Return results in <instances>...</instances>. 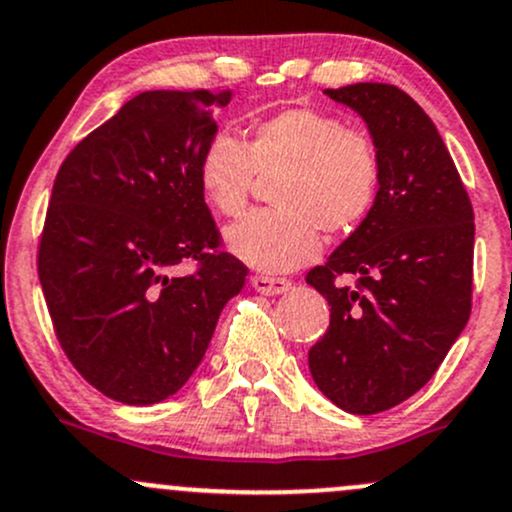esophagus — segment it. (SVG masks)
Wrapping results in <instances>:
<instances>
[{
	"label": "esophagus",
	"instance_id": "34e87169",
	"mask_svg": "<svg viewBox=\"0 0 512 512\" xmlns=\"http://www.w3.org/2000/svg\"><path fill=\"white\" fill-rule=\"evenodd\" d=\"M252 287L257 289L260 294H270V297H274V294H284L287 292L289 287H292V282L284 277H270V274H255L252 277Z\"/></svg>",
	"mask_w": 512,
	"mask_h": 512
}]
</instances>
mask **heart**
I'll return each instance as SVG.
<instances>
[{
  "instance_id": "1",
  "label": "heart",
  "mask_w": 512,
  "mask_h": 512,
  "mask_svg": "<svg viewBox=\"0 0 512 512\" xmlns=\"http://www.w3.org/2000/svg\"><path fill=\"white\" fill-rule=\"evenodd\" d=\"M282 171L272 203L247 213L225 230L238 260L262 272H289L321 252V228L353 233L378 206L383 152L368 129L314 107H287L257 117L245 139L215 132L196 161V179L208 206L238 215L250 198L255 174Z\"/></svg>"
}]
</instances>
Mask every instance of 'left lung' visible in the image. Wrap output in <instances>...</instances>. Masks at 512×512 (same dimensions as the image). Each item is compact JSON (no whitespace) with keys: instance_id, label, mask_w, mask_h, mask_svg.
Masks as SVG:
<instances>
[{"instance_id":"8db88e82","label":"left lung","mask_w":512,"mask_h":512,"mask_svg":"<svg viewBox=\"0 0 512 512\" xmlns=\"http://www.w3.org/2000/svg\"><path fill=\"white\" fill-rule=\"evenodd\" d=\"M324 95L368 122L385 174L373 215L306 274L331 306L309 370L333 405L378 414L432 380L469 321L473 208L444 139L405 90L355 83Z\"/></svg>"}]
</instances>
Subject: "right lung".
I'll return each mask as SVG.
<instances>
[{"instance_id":"1","label":"right lung","mask_w":512,"mask_h":512,"mask_svg":"<svg viewBox=\"0 0 512 512\" xmlns=\"http://www.w3.org/2000/svg\"><path fill=\"white\" fill-rule=\"evenodd\" d=\"M230 90H147L61 164L39 279L73 368L102 395L154 405L203 360L247 267L223 250L196 161ZM181 261L194 272L171 275Z\"/></svg>"}]
</instances>
